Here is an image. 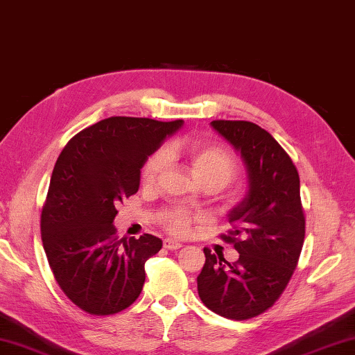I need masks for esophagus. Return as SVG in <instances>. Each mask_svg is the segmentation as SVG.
Instances as JSON below:
<instances>
[{"instance_id": "1", "label": "esophagus", "mask_w": 355, "mask_h": 355, "mask_svg": "<svg viewBox=\"0 0 355 355\" xmlns=\"http://www.w3.org/2000/svg\"><path fill=\"white\" fill-rule=\"evenodd\" d=\"M163 245H164V248H167V250H178V248H182V243H180L178 241H175V239H164Z\"/></svg>"}]
</instances>
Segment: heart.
<instances>
[{
    "mask_svg": "<svg viewBox=\"0 0 355 355\" xmlns=\"http://www.w3.org/2000/svg\"><path fill=\"white\" fill-rule=\"evenodd\" d=\"M175 155H184L189 161L192 171L203 186L212 188H223L228 184L237 173V163L231 153L220 146L214 144H194L189 147L169 146L166 153L158 152L152 155L143 169V180L146 184L157 182L159 173L164 171L167 158ZM197 216H192L189 211L183 208H171L163 214V225L173 234L188 233L191 223Z\"/></svg>",
    "mask_w": 355,
    "mask_h": 355,
    "instance_id": "b5f03b06",
    "label": "heart"
}]
</instances>
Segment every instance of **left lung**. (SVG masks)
Listing matches in <instances>:
<instances>
[{
  "mask_svg": "<svg viewBox=\"0 0 355 355\" xmlns=\"http://www.w3.org/2000/svg\"><path fill=\"white\" fill-rule=\"evenodd\" d=\"M211 125L241 153L248 189L228 214L233 230L222 234L239 259L228 262L205 248L198 296L220 317L248 320L275 304L298 263L306 233L300 175L287 152L259 125L248 121Z\"/></svg>",
  "mask_w": 355,
  "mask_h": 355,
  "instance_id": "left-lung-1",
  "label": "left lung"
}]
</instances>
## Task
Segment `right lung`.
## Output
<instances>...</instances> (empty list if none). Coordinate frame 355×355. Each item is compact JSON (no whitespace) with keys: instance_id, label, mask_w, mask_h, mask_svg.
Returning a JSON list of instances; mask_svg holds the SVG:
<instances>
[{"instance_id":"obj_1","label":"right lung","mask_w":355,"mask_h":355,"mask_svg":"<svg viewBox=\"0 0 355 355\" xmlns=\"http://www.w3.org/2000/svg\"><path fill=\"white\" fill-rule=\"evenodd\" d=\"M182 125L112 116L83 128L57 158L42 242L57 284L87 313H118L143 290L144 263L163 242L152 234L118 241L116 206L138 191L141 167Z\"/></svg>"}]
</instances>
